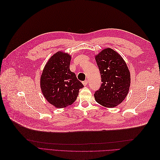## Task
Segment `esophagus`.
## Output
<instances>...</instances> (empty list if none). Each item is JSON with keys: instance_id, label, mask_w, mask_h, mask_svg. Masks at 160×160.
<instances>
[{"instance_id": "1", "label": "esophagus", "mask_w": 160, "mask_h": 160, "mask_svg": "<svg viewBox=\"0 0 160 160\" xmlns=\"http://www.w3.org/2000/svg\"><path fill=\"white\" fill-rule=\"evenodd\" d=\"M83 85H84V86H86L88 84V80H85V81H84L83 82Z\"/></svg>"}]
</instances>
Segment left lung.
Masks as SVG:
<instances>
[{
  "label": "left lung",
  "mask_w": 160,
  "mask_h": 160,
  "mask_svg": "<svg viewBox=\"0 0 160 160\" xmlns=\"http://www.w3.org/2000/svg\"><path fill=\"white\" fill-rule=\"evenodd\" d=\"M95 57L102 81L94 94L95 101L105 108H115L128 94L131 84L128 67L123 57L111 48H105Z\"/></svg>",
  "instance_id": "left-lung-1"
}]
</instances>
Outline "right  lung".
Here are the masks:
<instances>
[{"label":"right lung","instance_id":"add662e5","mask_svg":"<svg viewBox=\"0 0 160 160\" xmlns=\"http://www.w3.org/2000/svg\"><path fill=\"white\" fill-rule=\"evenodd\" d=\"M71 56L58 51L48 60L40 78L45 98L56 108H64L75 102L83 85L70 71Z\"/></svg>","mask_w":160,"mask_h":160}]
</instances>
